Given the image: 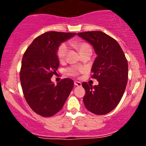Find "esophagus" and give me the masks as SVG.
<instances>
[{"label":"esophagus","instance_id":"obj_1","mask_svg":"<svg viewBox=\"0 0 146 146\" xmlns=\"http://www.w3.org/2000/svg\"><path fill=\"white\" fill-rule=\"evenodd\" d=\"M74 84L75 86H82V83L78 81H75L74 82Z\"/></svg>","mask_w":146,"mask_h":146}]
</instances>
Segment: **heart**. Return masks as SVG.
Wrapping results in <instances>:
<instances>
[{
	"label": "heart",
	"instance_id": "heart-1",
	"mask_svg": "<svg viewBox=\"0 0 146 146\" xmlns=\"http://www.w3.org/2000/svg\"><path fill=\"white\" fill-rule=\"evenodd\" d=\"M71 44L74 46L75 47H76L80 51V53L82 52L85 50L90 48V45L87 44L86 42H80L77 40H73L71 42ZM68 46L67 44L66 43H62L59 46V47L58 48V51H57V56H58V60L60 62H62L64 60L65 56H66V52H67ZM82 68L79 67H71L68 68L66 70V73L69 75H73V76H75V75H78L79 73H81Z\"/></svg>",
	"mask_w": 146,
	"mask_h": 146
}]
</instances>
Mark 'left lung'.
<instances>
[{
  "label": "left lung",
  "instance_id": "left-lung-1",
  "mask_svg": "<svg viewBox=\"0 0 146 146\" xmlns=\"http://www.w3.org/2000/svg\"><path fill=\"white\" fill-rule=\"evenodd\" d=\"M78 36L93 46L97 57L93 64L92 78L99 84H82L83 99L87 110L95 115L110 113L121 101L128 78V61L119 43L100 31L79 33Z\"/></svg>",
  "mask_w": 146,
  "mask_h": 146
}]
</instances>
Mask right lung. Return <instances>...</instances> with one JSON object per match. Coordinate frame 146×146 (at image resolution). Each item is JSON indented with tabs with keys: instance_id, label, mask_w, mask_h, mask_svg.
I'll return each instance as SVG.
<instances>
[{
	"instance_id": "add662e5",
	"label": "right lung",
	"mask_w": 146,
	"mask_h": 146,
	"mask_svg": "<svg viewBox=\"0 0 146 146\" xmlns=\"http://www.w3.org/2000/svg\"><path fill=\"white\" fill-rule=\"evenodd\" d=\"M76 33L48 31L37 37L24 53L20 79L27 102L35 113L51 117L62 108L73 88V80L63 79L56 85L51 78L60 65L59 46Z\"/></svg>"
}]
</instances>
